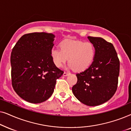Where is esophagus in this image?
Here are the masks:
<instances>
[{"label": "esophagus", "instance_id": "1", "mask_svg": "<svg viewBox=\"0 0 131 131\" xmlns=\"http://www.w3.org/2000/svg\"><path fill=\"white\" fill-rule=\"evenodd\" d=\"M70 74L69 73H67V72H64L63 73V76H69V75Z\"/></svg>", "mask_w": 131, "mask_h": 131}]
</instances>
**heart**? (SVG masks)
I'll return each instance as SVG.
<instances>
[{
    "label": "heart",
    "mask_w": 131,
    "mask_h": 131,
    "mask_svg": "<svg viewBox=\"0 0 131 131\" xmlns=\"http://www.w3.org/2000/svg\"><path fill=\"white\" fill-rule=\"evenodd\" d=\"M60 49H52V60L57 67H61L69 59V67L81 72L90 67L96 55V49L92 43L67 39L60 44Z\"/></svg>",
    "instance_id": "heart-1"
}]
</instances>
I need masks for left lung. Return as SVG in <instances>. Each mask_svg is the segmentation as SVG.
<instances>
[{
	"mask_svg": "<svg viewBox=\"0 0 131 131\" xmlns=\"http://www.w3.org/2000/svg\"><path fill=\"white\" fill-rule=\"evenodd\" d=\"M88 39L95 47V58L88 69L76 74L78 82L72 92L84 104L96 106L108 101L115 94L120 61L112 43L101 37Z\"/></svg>",
	"mask_w": 131,
	"mask_h": 131,
	"instance_id": "obj_1",
	"label": "left lung"
}]
</instances>
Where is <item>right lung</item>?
I'll return each instance as SVG.
<instances>
[{
	"instance_id": "1",
	"label": "right lung",
	"mask_w": 131,
	"mask_h": 131,
	"mask_svg": "<svg viewBox=\"0 0 131 131\" xmlns=\"http://www.w3.org/2000/svg\"><path fill=\"white\" fill-rule=\"evenodd\" d=\"M55 35L32 33L23 35L10 56L12 87L23 100L33 104L45 101L53 94L64 71L52 60Z\"/></svg>"
}]
</instances>
